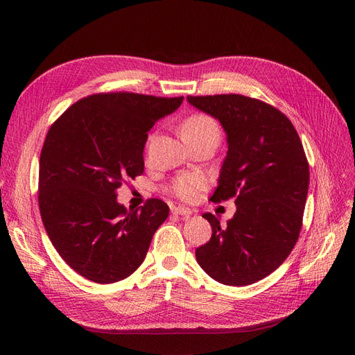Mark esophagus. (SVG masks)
<instances>
[{"label": "esophagus", "mask_w": 355, "mask_h": 355, "mask_svg": "<svg viewBox=\"0 0 355 355\" xmlns=\"http://www.w3.org/2000/svg\"><path fill=\"white\" fill-rule=\"evenodd\" d=\"M171 213L179 214V216H184V218H189L192 214V210L187 209V207H173L171 209Z\"/></svg>", "instance_id": "1"}]
</instances>
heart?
I'll return each instance as SVG.
<instances>
[{
  "instance_id": "heart-1",
  "label": "heart",
  "mask_w": 355,
  "mask_h": 355,
  "mask_svg": "<svg viewBox=\"0 0 355 355\" xmlns=\"http://www.w3.org/2000/svg\"><path fill=\"white\" fill-rule=\"evenodd\" d=\"M209 132H218L219 127L216 121L213 120L211 116L206 114H194L188 116L187 120L180 125V133L182 137H192V136H200ZM153 137H149V142H151ZM206 188V179L201 175L197 173H189V175H182L178 179L173 180V184L170 187L171 194L176 196L178 198L184 201H192L200 191Z\"/></svg>"
}]
</instances>
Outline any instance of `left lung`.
<instances>
[{
	"label": "left lung",
	"mask_w": 355,
	"mask_h": 355,
	"mask_svg": "<svg viewBox=\"0 0 355 355\" xmlns=\"http://www.w3.org/2000/svg\"><path fill=\"white\" fill-rule=\"evenodd\" d=\"M220 121L228 141L211 201L235 197L237 211L222 227L211 213V239L196 250L213 280L247 286L274 272L302 228L309 166L292 121L274 106L243 94L188 96Z\"/></svg>",
	"instance_id": "obj_1"
}]
</instances>
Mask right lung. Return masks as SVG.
<instances>
[{
	"instance_id": "1",
	"label": "right lung",
	"mask_w": 355,
	"mask_h": 355,
	"mask_svg": "<svg viewBox=\"0 0 355 355\" xmlns=\"http://www.w3.org/2000/svg\"><path fill=\"white\" fill-rule=\"evenodd\" d=\"M182 101L99 93L75 102L51 124L40 157L41 219L62 259L87 280L110 284L132 275L167 219L164 201L151 198L127 210L116 189L144 173L148 132Z\"/></svg>"
}]
</instances>
